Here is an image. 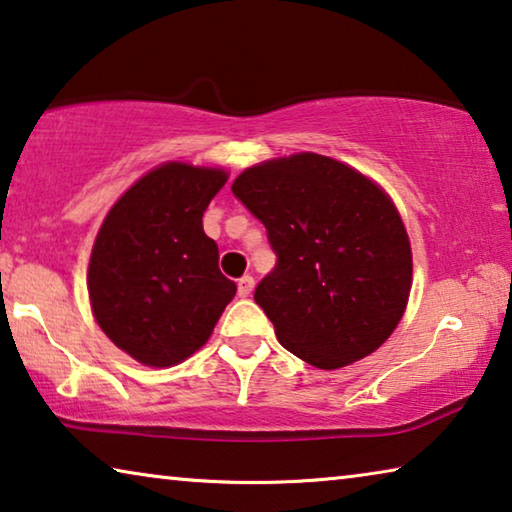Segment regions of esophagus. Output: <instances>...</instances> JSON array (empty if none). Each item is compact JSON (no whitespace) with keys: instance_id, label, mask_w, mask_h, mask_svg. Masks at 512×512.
<instances>
[{"instance_id":"1","label":"esophagus","mask_w":512,"mask_h":512,"mask_svg":"<svg viewBox=\"0 0 512 512\" xmlns=\"http://www.w3.org/2000/svg\"><path fill=\"white\" fill-rule=\"evenodd\" d=\"M253 289H255L253 275H243V278L237 282V291H239L241 298H248L250 294H253Z\"/></svg>"}]
</instances>
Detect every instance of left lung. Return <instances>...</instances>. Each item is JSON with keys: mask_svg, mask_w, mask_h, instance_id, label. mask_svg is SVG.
Listing matches in <instances>:
<instances>
[{"mask_svg": "<svg viewBox=\"0 0 512 512\" xmlns=\"http://www.w3.org/2000/svg\"><path fill=\"white\" fill-rule=\"evenodd\" d=\"M232 191L278 253L255 289L278 342L328 371L383 346L412 287L408 230L383 186L344 161L296 152L246 168Z\"/></svg>", "mask_w": 512, "mask_h": 512, "instance_id": "8db88e82", "label": "left lung"}]
</instances>
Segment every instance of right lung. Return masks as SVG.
<instances>
[{
    "mask_svg": "<svg viewBox=\"0 0 512 512\" xmlns=\"http://www.w3.org/2000/svg\"><path fill=\"white\" fill-rule=\"evenodd\" d=\"M227 177L218 166L166 161L129 186L97 230L86 273L93 316L145 367H175L200 351L237 294L202 230Z\"/></svg>",
    "mask_w": 512,
    "mask_h": 512,
    "instance_id": "obj_1",
    "label": "right lung"
}]
</instances>
